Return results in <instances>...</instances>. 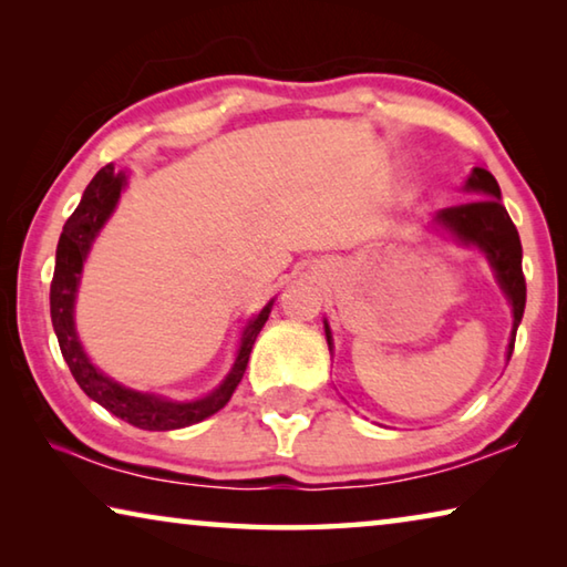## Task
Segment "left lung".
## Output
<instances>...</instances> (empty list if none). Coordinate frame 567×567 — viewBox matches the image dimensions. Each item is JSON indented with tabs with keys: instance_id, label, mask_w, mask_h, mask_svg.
I'll use <instances>...</instances> for the list:
<instances>
[{
	"instance_id": "1",
	"label": "left lung",
	"mask_w": 567,
	"mask_h": 567,
	"mask_svg": "<svg viewBox=\"0 0 567 567\" xmlns=\"http://www.w3.org/2000/svg\"><path fill=\"white\" fill-rule=\"evenodd\" d=\"M465 189L475 192L477 199H470L463 205L445 207L437 213V223L450 229L460 243L477 245L491 260L493 270L497 275L503 292L513 305V332L511 344H507V360H511L515 348V332L517 324L523 320L525 312V275H523V245L520 235L513 225L511 215H507L505 205L501 203V185L483 167H475L473 175L467 177ZM324 334H328V344L332 348L330 328L324 322Z\"/></svg>"
}]
</instances>
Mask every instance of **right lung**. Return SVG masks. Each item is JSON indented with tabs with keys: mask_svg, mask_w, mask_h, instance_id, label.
<instances>
[{
	"mask_svg": "<svg viewBox=\"0 0 567 567\" xmlns=\"http://www.w3.org/2000/svg\"><path fill=\"white\" fill-rule=\"evenodd\" d=\"M124 187V172L114 169V165H104L94 179L84 189V195L76 205L70 219L64 223V229L60 235V245H56V262H54V277L50 287V310H52V324L60 340L62 358L70 364V372L87 395L100 402L104 410H110L112 415L122 417L134 427L142 430H179L195 422H203L205 417L215 415L217 410H223L233 392L237 390L243 375L247 370L249 352L257 334L265 328L267 318H270L272 302L262 307V312L255 320H249L247 330L243 334V344H239L235 368L229 370L223 385L215 392H209L203 400L192 402H172L159 395H147V392H137L130 388H122L120 382L110 380L107 375L94 368L87 354H84L80 338L74 330V295L76 285H80L82 265L87 257L94 237L107 223L114 205H117L120 192Z\"/></svg>",
	"mask_w": 567,
	"mask_h": 567,
	"instance_id": "obj_1",
	"label": "right lung"
}]
</instances>
